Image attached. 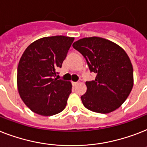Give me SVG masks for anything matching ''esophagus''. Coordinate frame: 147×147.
Returning a JSON list of instances; mask_svg holds the SVG:
<instances>
[{
    "label": "esophagus",
    "instance_id": "obj_1",
    "mask_svg": "<svg viewBox=\"0 0 147 147\" xmlns=\"http://www.w3.org/2000/svg\"><path fill=\"white\" fill-rule=\"evenodd\" d=\"M71 84H72V85H73V86H76V84H78V82H71Z\"/></svg>",
    "mask_w": 147,
    "mask_h": 147
}]
</instances>
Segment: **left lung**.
Returning a JSON list of instances; mask_svg holds the SVG:
<instances>
[{
  "instance_id": "obj_1",
  "label": "left lung",
  "mask_w": 147,
  "mask_h": 147,
  "mask_svg": "<svg viewBox=\"0 0 147 147\" xmlns=\"http://www.w3.org/2000/svg\"><path fill=\"white\" fill-rule=\"evenodd\" d=\"M85 58L94 81L86 82L87 91L81 96L83 105L90 111L109 113L126 100L134 84L133 67L121 47L99 37L84 38L72 45Z\"/></svg>"
}]
</instances>
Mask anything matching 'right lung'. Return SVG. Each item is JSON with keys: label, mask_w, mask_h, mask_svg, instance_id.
<instances>
[{"label": "right lung", "mask_w": 147, "mask_h": 147, "mask_svg": "<svg viewBox=\"0 0 147 147\" xmlns=\"http://www.w3.org/2000/svg\"><path fill=\"white\" fill-rule=\"evenodd\" d=\"M74 38L45 37L32 43L24 51L17 68L20 97L32 112L51 116L65 109L71 92L70 82L57 79Z\"/></svg>", "instance_id": "right-lung-1"}]
</instances>
